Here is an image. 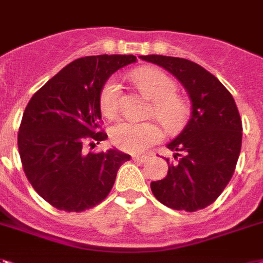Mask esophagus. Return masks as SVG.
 I'll list each match as a JSON object with an SVG mask.
<instances>
[{
	"label": "esophagus",
	"mask_w": 263,
	"mask_h": 263,
	"mask_svg": "<svg viewBox=\"0 0 263 263\" xmlns=\"http://www.w3.org/2000/svg\"><path fill=\"white\" fill-rule=\"evenodd\" d=\"M146 158L144 155H132V159L135 162H144L146 161Z\"/></svg>",
	"instance_id": "34e87169"
}]
</instances>
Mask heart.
<instances>
[{
  "mask_svg": "<svg viewBox=\"0 0 263 263\" xmlns=\"http://www.w3.org/2000/svg\"><path fill=\"white\" fill-rule=\"evenodd\" d=\"M132 81L143 95L153 101L151 113L168 132H178L186 124L191 115V104L177 95L178 86L165 71L153 67H142L132 72ZM121 90L115 78L106 80L100 89L98 104L102 115L113 119L120 110ZM162 129L157 123L120 121L110 128L113 144L128 153H142L162 139Z\"/></svg>",
  "mask_w": 263,
  "mask_h": 263,
  "instance_id": "obj_1",
  "label": "heart"
}]
</instances>
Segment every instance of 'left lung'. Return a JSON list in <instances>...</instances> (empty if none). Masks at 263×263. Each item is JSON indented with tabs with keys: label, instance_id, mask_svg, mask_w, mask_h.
<instances>
[{
	"label": "left lung",
	"instance_id": "obj_1",
	"mask_svg": "<svg viewBox=\"0 0 263 263\" xmlns=\"http://www.w3.org/2000/svg\"><path fill=\"white\" fill-rule=\"evenodd\" d=\"M170 71L182 83L192 101L191 120L167 148V176L153 181L158 201L177 211L196 212L211 205L235 172L242 147V120L235 100L216 77L183 58L142 55Z\"/></svg>",
	"mask_w": 263,
	"mask_h": 263
}]
</instances>
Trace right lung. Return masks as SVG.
Here are the masks:
<instances>
[{"label": "right lung", "mask_w": 263, "mask_h": 263, "mask_svg": "<svg viewBox=\"0 0 263 263\" xmlns=\"http://www.w3.org/2000/svg\"><path fill=\"white\" fill-rule=\"evenodd\" d=\"M134 55L76 59L28 102L17 135L25 176L39 196L65 212L93 208L109 194L117 170L131 155L113 148L86 153L108 138L101 131L100 89Z\"/></svg>", "instance_id": "add662e5"}]
</instances>
